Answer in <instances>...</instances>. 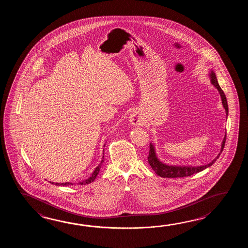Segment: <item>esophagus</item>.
<instances>
[{"mask_svg": "<svg viewBox=\"0 0 248 248\" xmlns=\"http://www.w3.org/2000/svg\"><path fill=\"white\" fill-rule=\"evenodd\" d=\"M129 122H130V124H132L133 126H137V125H139L141 123V120H140L139 115L137 113L133 112L130 117H129Z\"/></svg>", "mask_w": 248, "mask_h": 248, "instance_id": "esophagus-1", "label": "esophagus"}]
</instances>
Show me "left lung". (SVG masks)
Instances as JSON below:
<instances>
[{
    "label": "left lung",
    "instance_id": "8db88e82",
    "mask_svg": "<svg viewBox=\"0 0 248 248\" xmlns=\"http://www.w3.org/2000/svg\"><path fill=\"white\" fill-rule=\"evenodd\" d=\"M210 78L212 84L216 87V89L219 91L220 95H221L222 106L224 107V109H225V111H226V114L228 115L229 108H228L226 96H225L224 92L221 90V87L218 84V81H217V79H216V74H215L213 71L211 72ZM225 141H226V136L224 137V139H223V141H222L221 152L219 153V155H218L211 163L205 165V166L192 168V167H174V166H169V165L163 164L162 162H160V161L158 160V158H157L153 144H150V151H149L148 161H149L150 166L152 167V169H153V171H154L156 174H158V175H159V176L163 177V178H176V177L190 176L191 174L201 172L202 170L206 169V168L210 167L213 164L215 163L216 161V159L219 158V156H220L221 153H222V150H223L224 144H225Z\"/></svg>",
    "mask_w": 248,
    "mask_h": 248
}]
</instances>
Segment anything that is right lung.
<instances>
[{"label": "right lung", "mask_w": 248, "mask_h": 248, "mask_svg": "<svg viewBox=\"0 0 248 248\" xmlns=\"http://www.w3.org/2000/svg\"><path fill=\"white\" fill-rule=\"evenodd\" d=\"M104 156H103V159H102V161H101V163L99 164V166L95 169V171L93 172V174L92 175L90 176V178H88V179L86 180V181H83V182H81V183H79V185H89V184H91L92 182H94L95 179V177L97 176V174L99 173V171H100L101 166H102V163L104 162ZM50 184H54V183H51V182H49ZM55 185H63V186H67V185H73L72 183H64V184H55Z\"/></svg>", "instance_id": "1"}]
</instances>
